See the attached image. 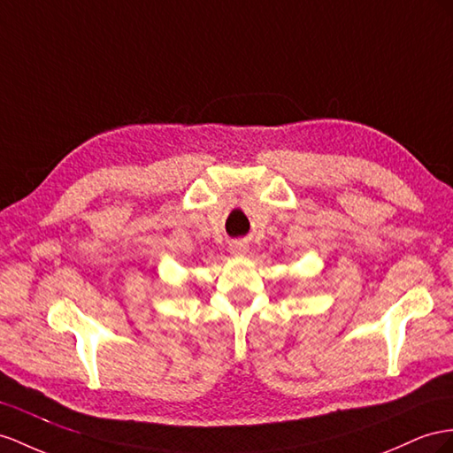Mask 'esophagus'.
I'll list each match as a JSON object with an SVG mask.
<instances>
[{"label":"esophagus","mask_w":453,"mask_h":453,"mask_svg":"<svg viewBox=\"0 0 453 453\" xmlns=\"http://www.w3.org/2000/svg\"><path fill=\"white\" fill-rule=\"evenodd\" d=\"M229 252L235 254V257H239V254H245L247 252V245L242 241H234L229 245Z\"/></svg>","instance_id":"obj_1"}]
</instances>
